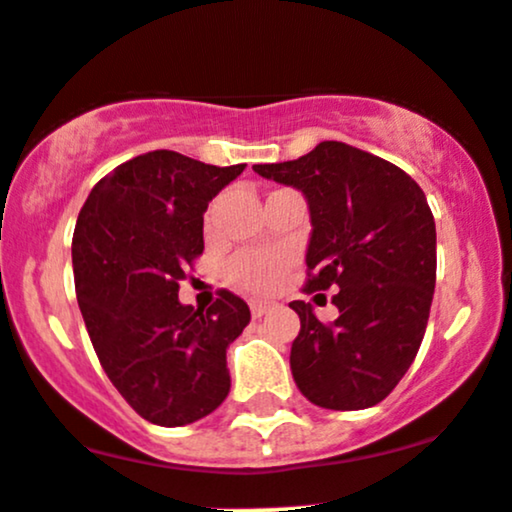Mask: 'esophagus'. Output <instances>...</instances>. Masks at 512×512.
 <instances>
[{"label":"esophagus","mask_w":512,"mask_h":512,"mask_svg":"<svg viewBox=\"0 0 512 512\" xmlns=\"http://www.w3.org/2000/svg\"><path fill=\"white\" fill-rule=\"evenodd\" d=\"M272 303H269V301H250V311H252V318H262V316H265V313H269V311H272Z\"/></svg>","instance_id":"obj_1"}]
</instances>
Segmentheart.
Instances as JSON below:
<instances>
[{
  "label": "heart",
  "instance_id": "1",
  "mask_svg": "<svg viewBox=\"0 0 512 512\" xmlns=\"http://www.w3.org/2000/svg\"><path fill=\"white\" fill-rule=\"evenodd\" d=\"M289 257L279 250H247L228 262V279L238 289L267 294L282 282Z\"/></svg>",
  "mask_w": 512,
  "mask_h": 512
}]
</instances>
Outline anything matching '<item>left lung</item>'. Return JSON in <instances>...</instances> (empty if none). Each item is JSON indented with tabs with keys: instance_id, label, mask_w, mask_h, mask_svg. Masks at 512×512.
<instances>
[{
	"instance_id": "8db88e82",
	"label": "left lung",
	"mask_w": 512,
	"mask_h": 512,
	"mask_svg": "<svg viewBox=\"0 0 512 512\" xmlns=\"http://www.w3.org/2000/svg\"><path fill=\"white\" fill-rule=\"evenodd\" d=\"M252 170L306 196V291L340 289L333 323H320L311 303H289L301 318L289 357L296 386L330 411L376 406L408 372L428 328L437 235L423 189L401 167L338 140Z\"/></svg>"
}]
</instances>
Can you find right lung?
I'll return each instance as SVG.
<instances>
[{
    "instance_id": "obj_1",
    "label": "right lung",
    "mask_w": 512,
    "mask_h": 512,
    "mask_svg": "<svg viewBox=\"0 0 512 512\" xmlns=\"http://www.w3.org/2000/svg\"><path fill=\"white\" fill-rule=\"evenodd\" d=\"M243 170L153 150L99 179L77 216L72 267L89 340L133 411L162 428L201 420L230 391L226 350L250 308L226 289L206 311L177 294L204 252L209 201Z\"/></svg>"
}]
</instances>
